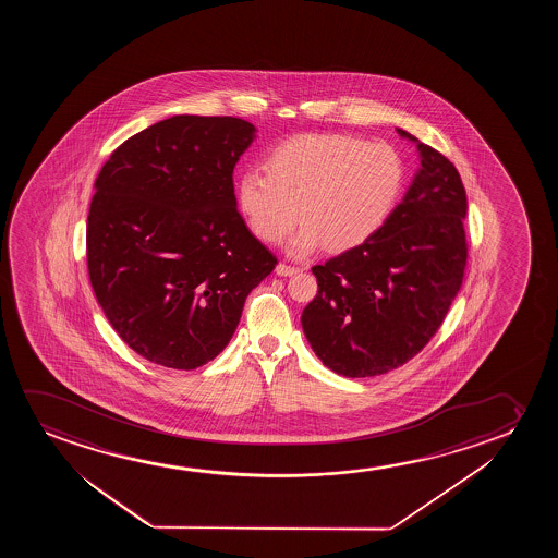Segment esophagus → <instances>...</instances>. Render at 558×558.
<instances>
[{"label":"esophagus","mask_w":558,"mask_h":558,"mask_svg":"<svg viewBox=\"0 0 558 558\" xmlns=\"http://www.w3.org/2000/svg\"><path fill=\"white\" fill-rule=\"evenodd\" d=\"M276 272L280 276H293L298 275V272H301V268L299 267H291V265H286V263H280L278 267H276Z\"/></svg>","instance_id":"1"}]
</instances>
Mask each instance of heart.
<instances>
[{
  "instance_id": "obj_1",
  "label": "heart",
  "mask_w": 558,
  "mask_h": 558,
  "mask_svg": "<svg viewBox=\"0 0 558 558\" xmlns=\"http://www.w3.org/2000/svg\"><path fill=\"white\" fill-rule=\"evenodd\" d=\"M404 189V163L387 143L344 133L286 138L265 158V173L250 169L236 181V204L253 236L280 244L299 217L305 221L291 250L322 242L349 252L383 229Z\"/></svg>"
}]
</instances>
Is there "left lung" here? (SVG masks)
Wrapping results in <instances>:
<instances>
[{
	"instance_id": "1",
	"label": "left lung",
	"mask_w": 558,
	"mask_h": 558,
	"mask_svg": "<svg viewBox=\"0 0 558 558\" xmlns=\"http://www.w3.org/2000/svg\"><path fill=\"white\" fill-rule=\"evenodd\" d=\"M417 143L420 173L366 244L313 267L316 298L301 324L316 356L344 377L405 364L435 337L465 276L466 192L458 169Z\"/></svg>"
}]
</instances>
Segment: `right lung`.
Listing matches in <instances>:
<instances>
[{"label": "right lung", "instance_id": "1", "mask_svg": "<svg viewBox=\"0 0 558 558\" xmlns=\"http://www.w3.org/2000/svg\"><path fill=\"white\" fill-rule=\"evenodd\" d=\"M253 133L232 116H173L123 141L97 175L85 234L93 291L116 333L158 366L214 360L278 265L234 196Z\"/></svg>", "mask_w": 558, "mask_h": 558}]
</instances>
